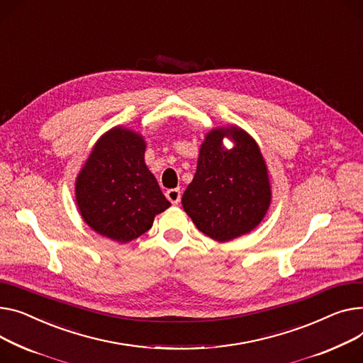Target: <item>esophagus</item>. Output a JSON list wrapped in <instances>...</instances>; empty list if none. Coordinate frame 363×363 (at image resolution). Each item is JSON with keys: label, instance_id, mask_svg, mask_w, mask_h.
I'll return each mask as SVG.
<instances>
[{"label": "esophagus", "instance_id": "1", "mask_svg": "<svg viewBox=\"0 0 363 363\" xmlns=\"http://www.w3.org/2000/svg\"><path fill=\"white\" fill-rule=\"evenodd\" d=\"M166 199L171 201L172 204H178L181 201V189L179 188H172L166 191Z\"/></svg>", "mask_w": 363, "mask_h": 363}]
</instances>
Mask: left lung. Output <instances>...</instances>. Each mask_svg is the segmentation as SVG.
Segmentation results:
<instances>
[{"label": "left lung", "instance_id": "1", "mask_svg": "<svg viewBox=\"0 0 363 363\" xmlns=\"http://www.w3.org/2000/svg\"><path fill=\"white\" fill-rule=\"evenodd\" d=\"M223 136L234 140L233 150L221 149ZM270 200L267 167L255 141L235 127L208 133L194 179L182 196L199 230L220 242L248 233L262 220Z\"/></svg>", "mask_w": 363, "mask_h": 363}]
</instances>
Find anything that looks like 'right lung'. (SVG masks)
<instances>
[{
	"instance_id": "obj_1",
	"label": "right lung",
	"mask_w": 363,
	"mask_h": 363,
	"mask_svg": "<svg viewBox=\"0 0 363 363\" xmlns=\"http://www.w3.org/2000/svg\"><path fill=\"white\" fill-rule=\"evenodd\" d=\"M144 150L141 135L113 128L96 144L76 182L84 222L123 244L146 233L155 216L171 206L144 163Z\"/></svg>"
}]
</instances>
